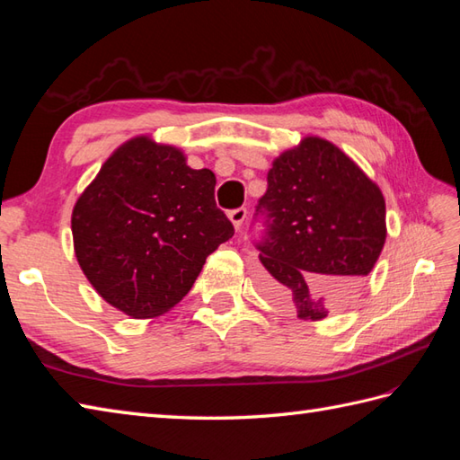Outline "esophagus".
Instances as JSON below:
<instances>
[{
    "label": "esophagus",
    "instance_id": "1",
    "mask_svg": "<svg viewBox=\"0 0 460 460\" xmlns=\"http://www.w3.org/2000/svg\"><path fill=\"white\" fill-rule=\"evenodd\" d=\"M245 217H247V209L245 208H239V209L229 211V221L233 223V227H235V229H241V225H243V221H245Z\"/></svg>",
    "mask_w": 460,
    "mask_h": 460
}]
</instances>
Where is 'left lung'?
Masks as SVG:
<instances>
[{"mask_svg":"<svg viewBox=\"0 0 460 460\" xmlns=\"http://www.w3.org/2000/svg\"><path fill=\"white\" fill-rule=\"evenodd\" d=\"M257 211L261 290L300 320H322L358 296L384 251L379 185L336 144L305 136L272 160Z\"/></svg>","mask_w":460,"mask_h":460,"instance_id":"left-lung-1","label":"left lung"}]
</instances>
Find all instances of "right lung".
<instances>
[{
    "label": "right lung",
    "instance_id": "add662e5",
    "mask_svg": "<svg viewBox=\"0 0 460 460\" xmlns=\"http://www.w3.org/2000/svg\"><path fill=\"white\" fill-rule=\"evenodd\" d=\"M215 173L150 134L116 148L76 199L73 247L93 288L130 318L170 312L211 252L233 237Z\"/></svg>",
    "mask_w": 460,
    "mask_h": 460
}]
</instances>
